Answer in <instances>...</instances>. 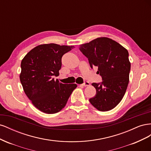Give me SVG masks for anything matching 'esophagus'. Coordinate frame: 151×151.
I'll use <instances>...</instances> for the list:
<instances>
[{
  "mask_svg": "<svg viewBox=\"0 0 151 151\" xmlns=\"http://www.w3.org/2000/svg\"><path fill=\"white\" fill-rule=\"evenodd\" d=\"M90 86V83H89V82H87V81L85 82L84 83L80 85V86H83V87H86V86Z\"/></svg>",
  "mask_w": 151,
  "mask_h": 151,
  "instance_id": "1",
  "label": "esophagus"
}]
</instances>
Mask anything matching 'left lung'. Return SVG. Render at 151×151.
<instances>
[{
	"label": "left lung",
	"mask_w": 151,
	"mask_h": 151,
	"mask_svg": "<svg viewBox=\"0 0 151 151\" xmlns=\"http://www.w3.org/2000/svg\"><path fill=\"white\" fill-rule=\"evenodd\" d=\"M80 51L88 58L90 67H98L101 83H93L96 94L91 104L101 111L111 110L124 96L129 82L130 63L129 52L110 38H98L80 45Z\"/></svg>",
	"instance_id": "obj_1"
}]
</instances>
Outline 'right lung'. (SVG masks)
<instances>
[{"label":"right lung","mask_w":151,"mask_h":151,"mask_svg":"<svg viewBox=\"0 0 151 151\" xmlns=\"http://www.w3.org/2000/svg\"><path fill=\"white\" fill-rule=\"evenodd\" d=\"M74 47L55 43L40 45L22 60L20 81L22 88L41 111L48 114L60 111L77 88L76 84H62L53 78L59 75L62 56Z\"/></svg>","instance_id":"add662e5"}]
</instances>
